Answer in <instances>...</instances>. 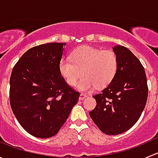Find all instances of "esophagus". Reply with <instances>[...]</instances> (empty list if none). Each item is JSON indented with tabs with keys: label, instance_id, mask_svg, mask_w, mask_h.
<instances>
[{
	"label": "esophagus",
	"instance_id": "obj_1",
	"mask_svg": "<svg viewBox=\"0 0 158 158\" xmlns=\"http://www.w3.org/2000/svg\"><path fill=\"white\" fill-rule=\"evenodd\" d=\"M87 97V95L85 94H80V96H79V100H83L85 99V98Z\"/></svg>",
	"mask_w": 158,
	"mask_h": 158
}]
</instances>
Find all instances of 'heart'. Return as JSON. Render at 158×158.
<instances>
[{
    "instance_id": "b5f03b06",
    "label": "heart",
    "mask_w": 158,
    "mask_h": 158,
    "mask_svg": "<svg viewBox=\"0 0 158 158\" xmlns=\"http://www.w3.org/2000/svg\"><path fill=\"white\" fill-rule=\"evenodd\" d=\"M118 67V60L114 51L88 46L75 49L70 58L64 57L59 64L60 74L70 85H76L83 76L77 85L81 91L108 86L115 77Z\"/></svg>"
}]
</instances>
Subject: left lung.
<instances>
[{
    "label": "left lung",
    "instance_id": "8db88e82",
    "mask_svg": "<svg viewBox=\"0 0 158 158\" xmlns=\"http://www.w3.org/2000/svg\"><path fill=\"white\" fill-rule=\"evenodd\" d=\"M113 50L118 60L116 76L101 93L93 95L97 105L89 112L98 128L109 135L123 133L138 122L148 95L147 77L139 60L123 46Z\"/></svg>",
    "mask_w": 158,
    "mask_h": 158
}]
</instances>
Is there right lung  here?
I'll return each instance as SVG.
<instances>
[{
	"label": "right lung",
	"instance_id": "right-lung-1",
	"mask_svg": "<svg viewBox=\"0 0 158 158\" xmlns=\"http://www.w3.org/2000/svg\"><path fill=\"white\" fill-rule=\"evenodd\" d=\"M66 43L36 46L23 53L10 79V103L28 133L48 138L58 133L77 103L79 92L60 74L59 64Z\"/></svg>",
	"mask_w": 158,
	"mask_h": 158
}]
</instances>
